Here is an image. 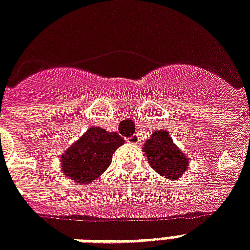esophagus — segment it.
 <instances>
[{
	"label": "esophagus",
	"mask_w": 250,
	"mask_h": 250,
	"mask_svg": "<svg viewBox=\"0 0 250 250\" xmlns=\"http://www.w3.org/2000/svg\"><path fill=\"white\" fill-rule=\"evenodd\" d=\"M140 141H141V139H140V136L137 135V133L129 136L128 139H127V143L132 144V145H139Z\"/></svg>",
	"instance_id": "1"
}]
</instances>
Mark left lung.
Masks as SVG:
<instances>
[{"mask_svg":"<svg viewBox=\"0 0 250 250\" xmlns=\"http://www.w3.org/2000/svg\"><path fill=\"white\" fill-rule=\"evenodd\" d=\"M150 166L167 180H176L188 169V159L174 145L167 131H155L144 145Z\"/></svg>","mask_w":250,"mask_h":250,"instance_id":"left-lung-1","label":"left lung"}]
</instances>
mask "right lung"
Returning <instances> with one entry per match:
<instances>
[{"mask_svg": "<svg viewBox=\"0 0 250 250\" xmlns=\"http://www.w3.org/2000/svg\"><path fill=\"white\" fill-rule=\"evenodd\" d=\"M123 143L125 139L117 132H107L100 127L88 128L62 155V172L78 184L92 182L106 171L111 155Z\"/></svg>", "mask_w": 250, "mask_h": 250, "instance_id": "1", "label": "right lung"}]
</instances>
